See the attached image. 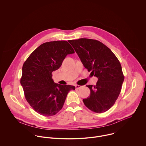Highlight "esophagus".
Returning a JSON list of instances; mask_svg holds the SVG:
<instances>
[{
    "instance_id": "obj_1",
    "label": "esophagus",
    "mask_w": 146,
    "mask_h": 146,
    "mask_svg": "<svg viewBox=\"0 0 146 146\" xmlns=\"http://www.w3.org/2000/svg\"><path fill=\"white\" fill-rule=\"evenodd\" d=\"M75 86H76V89H79V88H80L81 87H82L81 86H80V85H77H77H76Z\"/></svg>"
}]
</instances>
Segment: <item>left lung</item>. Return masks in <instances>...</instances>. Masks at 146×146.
<instances>
[{
    "mask_svg": "<svg viewBox=\"0 0 146 146\" xmlns=\"http://www.w3.org/2000/svg\"><path fill=\"white\" fill-rule=\"evenodd\" d=\"M84 66L98 78L96 84L87 85L90 96L83 100L91 111L102 113L110 109L119 96L124 80L120 62L99 41L89 38L69 40Z\"/></svg>",
    "mask_w": 146,
    "mask_h": 146,
    "instance_id": "obj_1",
    "label": "left lung"
}]
</instances>
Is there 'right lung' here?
<instances>
[{
	"label": "right lung",
	"mask_w": 146,
	"mask_h": 146,
	"mask_svg": "<svg viewBox=\"0 0 146 146\" xmlns=\"http://www.w3.org/2000/svg\"><path fill=\"white\" fill-rule=\"evenodd\" d=\"M74 53L66 41L44 43L35 49L22 66L21 84L25 97L37 113L51 116L63 108L68 92L75 90L70 85L54 83L52 72L58 69L66 56Z\"/></svg>",
	"instance_id": "right-lung-1"
}]
</instances>
